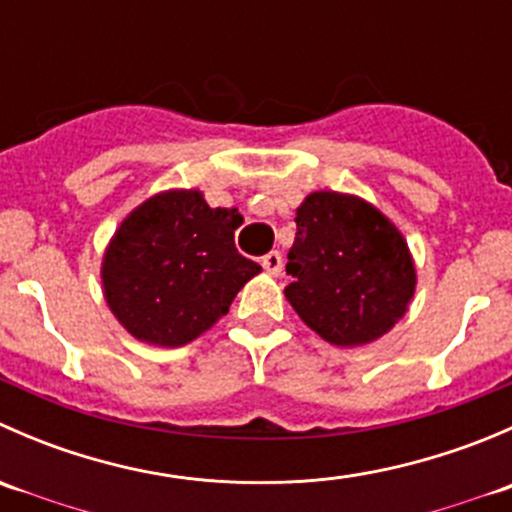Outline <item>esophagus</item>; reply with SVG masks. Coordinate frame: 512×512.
I'll return each mask as SVG.
<instances>
[{"label": "esophagus", "mask_w": 512, "mask_h": 512, "mask_svg": "<svg viewBox=\"0 0 512 512\" xmlns=\"http://www.w3.org/2000/svg\"><path fill=\"white\" fill-rule=\"evenodd\" d=\"M262 267H265L267 272H270V275H282V267H285V260H282V255L280 252H267L265 257H262Z\"/></svg>", "instance_id": "obj_1"}]
</instances>
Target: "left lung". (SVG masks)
Wrapping results in <instances>:
<instances>
[{
    "label": "left lung",
    "instance_id": "8db88e82",
    "mask_svg": "<svg viewBox=\"0 0 512 512\" xmlns=\"http://www.w3.org/2000/svg\"><path fill=\"white\" fill-rule=\"evenodd\" d=\"M285 297L309 329L337 347L389 332L409 307L416 270L389 218L354 195L319 190L297 208Z\"/></svg>",
    "mask_w": 512,
    "mask_h": 512
}]
</instances>
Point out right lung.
Returning <instances> with one entry per match:
<instances>
[{
	"instance_id": "right-lung-1",
	"label": "right lung",
	"mask_w": 512,
	"mask_h": 512,
	"mask_svg": "<svg viewBox=\"0 0 512 512\" xmlns=\"http://www.w3.org/2000/svg\"><path fill=\"white\" fill-rule=\"evenodd\" d=\"M237 210L210 208L200 190H168L138 205L103 257V294L136 339L183 347L213 327L262 272L235 247Z\"/></svg>"
}]
</instances>
